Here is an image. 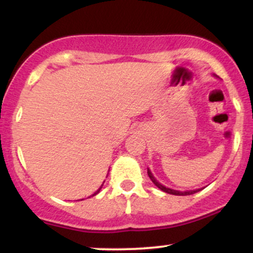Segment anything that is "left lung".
<instances>
[{
    "mask_svg": "<svg viewBox=\"0 0 253 253\" xmlns=\"http://www.w3.org/2000/svg\"><path fill=\"white\" fill-rule=\"evenodd\" d=\"M147 175H149V177H150V179H151V181H152L153 183H155V185H156V187H158L159 189H161V190H163V191H165V193H168V194H171V195H179V196L191 195V194H195V193H197V191L200 190V189H197V190H189V191H178V190H173V189H170V188H167V187H164L163 184H161V183H159L158 181H157V179L155 178V177H153L152 172H151V171H150L149 169H147Z\"/></svg>",
    "mask_w": 253,
    "mask_h": 253,
    "instance_id": "left-lung-1",
    "label": "left lung"
}]
</instances>
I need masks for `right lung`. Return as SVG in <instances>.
Segmentation results:
<instances>
[{
	"mask_svg": "<svg viewBox=\"0 0 253 253\" xmlns=\"http://www.w3.org/2000/svg\"><path fill=\"white\" fill-rule=\"evenodd\" d=\"M103 185V184H102ZM102 185H101V187L100 188H98V190H96V191H95V193L94 194H92V195L91 196H95V195H96V194H98V193H100V190H101V188H102Z\"/></svg>",
	"mask_w": 253,
	"mask_h": 253,
	"instance_id": "obj_1",
	"label": "right lung"
}]
</instances>
